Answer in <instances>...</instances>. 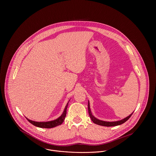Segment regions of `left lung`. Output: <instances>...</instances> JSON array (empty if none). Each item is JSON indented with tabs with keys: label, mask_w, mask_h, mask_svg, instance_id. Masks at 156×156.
Returning a JSON list of instances; mask_svg holds the SVG:
<instances>
[{
	"label": "left lung",
	"mask_w": 156,
	"mask_h": 156,
	"mask_svg": "<svg viewBox=\"0 0 156 156\" xmlns=\"http://www.w3.org/2000/svg\"><path fill=\"white\" fill-rule=\"evenodd\" d=\"M88 113H89V116L91 119V120L92 121V122L97 125L99 126H106V127H113V126H119L121 125L123 123H124L125 122H126L132 116V115L133 113V112L130 114V115H129L128 116H127L126 118L119 120V121H112V122H109V121H102L100 119H98L97 118H96L92 114V112L90 111V105H89V101H88Z\"/></svg>",
	"instance_id": "8db88e82"
}]
</instances>
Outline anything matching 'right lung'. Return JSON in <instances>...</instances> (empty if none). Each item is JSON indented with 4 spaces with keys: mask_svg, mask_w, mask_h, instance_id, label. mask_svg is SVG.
<instances>
[{
    "mask_svg": "<svg viewBox=\"0 0 156 156\" xmlns=\"http://www.w3.org/2000/svg\"><path fill=\"white\" fill-rule=\"evenodd\" d=\"M69 101H68V102H69ZM68 102L67 103V105L66 106V108L64 110L62 114L58 118H57L55 120L50 121H46V122H37V121L30 120L27 118H26V119L32 124H33L34 126H35L36 127H38L50 129V128H53V127H56L58 126H59V125L62 124V122H64V119H65V118H66V114H67V107H68Z\"/></svg>",
    "mask_w": 156,
    "mask_h": 156,
    "instance_id": "1",
    "label": "right lung"
}]
</instances>
